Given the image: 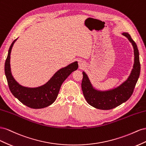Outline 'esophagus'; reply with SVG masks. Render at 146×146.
<instances>
[{"label": "esophagus", "instance_id": "obj_1", "mask_svg": "<svg viewBox=\"0 0 146 146\" xmlns=\"http://www.w3.org/2000/svg\"><path fill=\"white\" fill-rule=\"evenodd\" d=\"M85 62L84 61H82L80 60L79 62V66H80V68H83L85 66Z\"/></svg>", "mask_w": 146, "mask_h": 146}]
</instances>
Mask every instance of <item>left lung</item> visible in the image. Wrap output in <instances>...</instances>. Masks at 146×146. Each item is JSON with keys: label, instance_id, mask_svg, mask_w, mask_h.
Listing matches in <instances>:
<instances>
[{"label": "left lung", "instance_id": "obj_1", "mask_svg": "<svg viewBox=\"0 0 146 146\" xmlns=\"http://www.w3.org/2000/svg\"><path fill=\"white\" fill-rule=\"evenodd\" d=\"M126 36L134 49V65L127 80L116 88L101 91L94 88L86 73L83 72L81 83L82 90L87 102L97 109L109 110L125 102L130 98L139 76L141 65L137 45L128 33L122 34Z\"/></svg>", "mask_w": 146, "mask_h": 146}]
</instances>
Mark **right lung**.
<instances>
[{
    "instance_id": "obj_1",
    "label": "right lung",
    "mask_w": 146,
    "mask_h": 146,
    "mask_svg": "<svg viewBox=\"0 0 146 146\" xmlns=\"http://www.w3.org/2000/svg\"><path fill=\"white\" fill-rule=\"evenodd\" d=\"M17 39L11 43L5 62V74L11 92L24 105L33 109H40L51 105L56 100L62 83L71 73L78 69V62H74L58 70L43 86L34 88L24 87L16 82L11 72L10 54Z\"/></svg>"
}]
</instances>
